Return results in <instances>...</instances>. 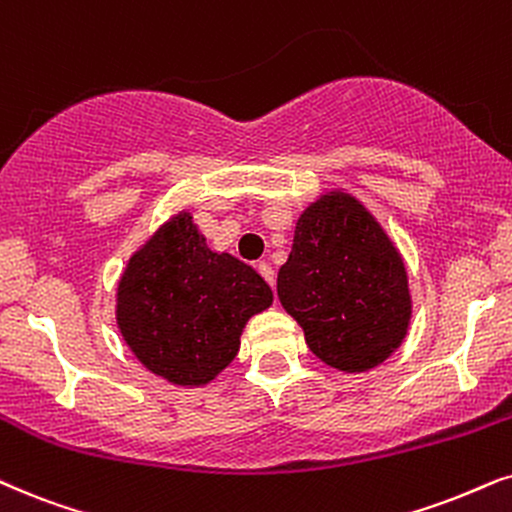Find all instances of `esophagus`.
<instances>
[{"mask_svg": "<svg viewBox=\"0 0 512 512\" xmlns=\"http://www.w3.org/2000/svg\"><path fill=\"white\" fill-rule=\"evenodd\" d=\"M256 268H258V272H261L263 280L268 282L270 287H272V284H275V270H272V265H270V263H265V261H261V263L256 265Z\"/></svg>", "mask_w": 512, "mask_h": 512, "instance_id": "34e87169", "label": "esophagus"}]
</instances>
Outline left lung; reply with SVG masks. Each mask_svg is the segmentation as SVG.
<instances>
[{
  "label": "left lung",
  "mask_w": 512,
  "mask_h": 512,
  "mask_svg": "<svg viewBox=\"0 0 512 512\" xmlns=\"http://www.w3.org/2000/svg\"><path fill=\"white\" fill-rule=\"evenodd\" d=\"M277 296L315 357L343 374L386 362L414 313L407 263L393 237L341 188L322 192L298 216Z\"/></svg>",
  "instance_id": "8db88e82"
}]
</instances>
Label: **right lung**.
I'll return each mask as SVG.
<instances>
[{
  "label": "right lung",
  "mask_w": 512,
  "mask_h": 512,
  "mask_svg": "<svg viewBox=\"0 0 512 512\" xmlns=\"http://www.w3.org/2000/svg\"><path fill=\"white\" fill-rule=\"evenodd\" d=\"M270 305L263 277L240 258L211 251L183 209L131 254L117 282L115 320L150 374L199 388L235 360L247 322Z\"/></svg>",
  "instance_id": "right-lung-1"
}]
</instances>
